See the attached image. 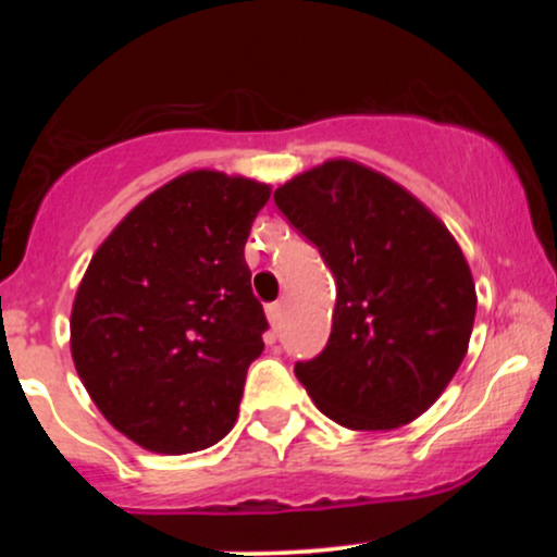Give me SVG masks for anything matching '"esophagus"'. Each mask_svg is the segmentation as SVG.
<instances>
[{
    "label": "esophagus",
    "instance_id": "esophagus-1",
    "mask_svg": "<svg viewBox=\"0 0 557 557\" xmlns=\"http://www.w3.org/2000/svg\"><path fill=\"white\" fill-rule=\"evenodd\" d=\"M283 314H285V304H283V300H277V304L267 306V319H270V324H272L274 330H277L280 324H283Z\"/></svg>",
    "mask_w": 557,
    "mask_h": 557
}]
</instances>
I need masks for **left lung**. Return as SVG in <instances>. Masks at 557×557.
<instances>
[{
    "instance_id": "1",
    "label": "left lung",
    "mask_w": 557,
    "mask_h": 557,
    "mask_svg": "<svg viewBox=\"0 0 557 557\" xmlns=\"http://www.w3.org/2000/svg\"><path fill=\"white\" fill-rule=\"evenodd\" d=\"M274 203L335 274L330 343L296 376L345 430H398L450 385L469 350L476 287L445 222L354 159H327Z\"/></svg>"
}]
</instances>
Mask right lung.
<instances>
[{"label": "right lung", "instance_id": "obj_1", "mask_svg": "<svg viewBox=\"0 0 557 557\" xmlns=\"http://www.w3.org/2000/svg\"><path fill=\"white\" fill-rule=\"evenodd\" d=\"M270 194L251 177L183 172L88 261L70 354L101 417L144 450L196 453L235 426L267 330L243 251Z\"/></svg>", "mask_w": 557, "mask_h": 557}]
</instances>
